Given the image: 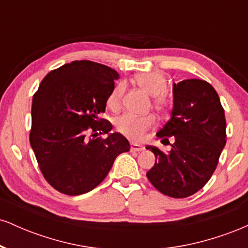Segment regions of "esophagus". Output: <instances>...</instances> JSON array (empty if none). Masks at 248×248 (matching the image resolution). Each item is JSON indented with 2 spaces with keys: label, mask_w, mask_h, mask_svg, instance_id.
I'll return each instance as SVG.
<instances>
[{
  "label": "esophagus",
  "mask_w": 248,
  "mask_h": 248,
  "mask_svg": "<svg viewBox=\"0 0 248 248\" xmlns=\"http://www.w3.org/2000/svg\"><path fill=\"white\" fill-rule=\"evenodd\" d=\"M143 149H144L143 147L138 146V144L135 143H130V150H132V152H142Z\"/></svg>",
  "instance_id": "obj_1"
}]
</instances>
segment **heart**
<instances>
[{"mask_svg":"<svg viewBox=\"0 0 248 248\" xmlns=\"http://www.w3.org/2000/svg\"><path fill=\"white\" fill-rule=\"evenodd\" d=\"M135 81L148 94L153 95V106L157 112H167V101L160 95L167 90V79L161 72H143L135 76ZM124 86L121 84L110 91L106 100L107 107L113 112H118L121 107ZM155 124V118L152 114L134 115L130 113L119 116L115 121V128L119 133L133 141H142L146 133Z\"/></svg>","mask_w":248,"mask_h":248,"instance_id":"b5f03b06","label":"heart"}]
</instances>
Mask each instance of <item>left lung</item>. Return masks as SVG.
<instances>
[{
  "label": "left lung",
  "instance_id": "obj_1",
  "mask_svg": "<svg viewBox=\"0 0 248 248\" xmlns=\"http://www.w3.org/2000/svg\"><path fill=\"white\" fill-rule=\"evenodd\" d=\"M173 108L170 120L157 138L170 143L169 154L147 146L155 164L147 177L158 191L172 198H186L202 189L217 168L226 143L224 108L212 85L201 79L173 84Z\"/></svg>",
  "mask_w": 248,
  "mask_h": 248
}]
</instances>
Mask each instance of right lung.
<instances>
[{"label":"right lung","mask_w":248,"mask_h":248,"mask_svg":"<svg viewBox=\"0 0 248 248\" xmlns=\"http://www.w3.org/2000/svg\"><path fill=\"white\" fill-rule=\"evenodd\" d=\"M118 72L91 61H75L44 77L33 94L30 144L38 167L57 191L86 193L104 181L116 156L130 149L100 114Z\"/></svg>","instance_id":"1"}]
</instances>
